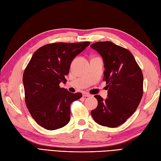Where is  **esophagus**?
<instances>
[{"label": "esophagus", "instance_id": "34e87169", "mask_svg": "<svg viewBox=\"0 0 161 161\" xmlns=\"http://www.w3.org/2000/svg\"><path fill=\"white\" fill-rule=\"evenodd\" d=\"M90 96H91V95L88 93H86V92H84L83 93V97H90Z\"/></svg>", "mask_w": 161, "mask_h": 161}]
</instances>
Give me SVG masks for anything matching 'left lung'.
Here are the masks:
<instances>
[{
  "instance_id": "left-lung-1",
  "label": "left lung",
  "mask_w": 161,
  "mask_h": 161,
  "mask_svg": "<svg viewBox=\"0 0 161 161\" xmlns=\"http://www.w3.org/2000/svg\"><path fill=\"white\" fill-rule=\"evenodd\" d=\"M103 58L108 98L95 95L98 104L91 111L97 124L114 128L125 123L137 109L143 95V75L133 54L111 42L91 45Z\"/></svg>"
}]
</instances>
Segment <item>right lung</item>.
<instances>
[{"label":"right lung","mask_w":161,"mask_h":161,"mask_svg":"<svg viewBox=\"0 0 161 161\" xmlns=\"http://www.w3.org/2000/svg\"><path fill=\"white\" fill-rule=\"evenodd\" d=\"M90 42L53 43L39 47L24 70L25 102L30 115L47 130L63 127L70 121V104L82 97L59 86L66 83L70 64Z\"/></svg>","instance_id":"add662e5"}]
</instances>
